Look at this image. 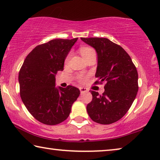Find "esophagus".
<instances>
[{"label":"esophagus","instance_id":"obj_1","mask_svg":"<svg viewBox=\"0 0 160 160\" xmlns=\"http://www.w3.org/2000/svg\"><path fill=\"white\" fill-rule=\"evenodd\" d=\"M79 89H80L81 94H83V93L88 92V89H87V88H84V87H80V88H79Z\"/></svg>","mask_w":160,"mask_h":160}]
</instances>
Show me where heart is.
<instances>
[{"label": "heart", "instance_id": "1", "mask_svg": "<svg viewBox=\"0 0 160 160\" xmlns=\"http://www.w3.org/2000/svg\"><path fill=\"white\" fill-rule=\"evenodd\" d=\"M81 54H82V56H83V58H85L86 56H87L88 54H90L91 53L93 52V51H94V50H93L92 48H88V47H83V48H81ZM71 57V53H68V56H66V62H67V61L69 60V58ZM78 82H85L86 81H87V77H84V76H78Z\"/></svg>", "mask_w": 160, "mask_h": 160}]
</instances>
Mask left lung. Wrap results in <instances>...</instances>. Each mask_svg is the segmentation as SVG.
Here are the masks:
<instances>
[{"mask_svg": "<svg viewBox=\"0 0 160 160\" xmlns=\"http://www.w3.org/2000/svg\"><path fill=\"white\" fill-rule=\"evenodd\" d=\"M95 48L98 63L97 83H105L100 95L91 91L92 100L87 110L93 121L101 124L117 122L128 112L138 92V73L124 48L106 38H81Z\"/></svg>", "mask_w": 160, "mask_h": 160, "instance_id": "obj_1", "label": "left lung"}]
</instances>
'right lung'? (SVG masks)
<instances>
[{
  "label": "right lung",
  "instance_id": "add662e5",
  "mask_svg": "<svg viewBox=\"0 0 160 160\" xmlns=\"http://www.w3.org/2000/svg\"><path fill=\"white\" fill-rule=\"evenodd\" d=\"M78 38L53 39L34 48L18 74L20 95L30 114L38 122L56 125L69 116L73 103L80 94L78 88L55 87L56 75Z\"/></svg>",
  "mask_w": 160,
  "mask_h": 160
}]
</instances>
